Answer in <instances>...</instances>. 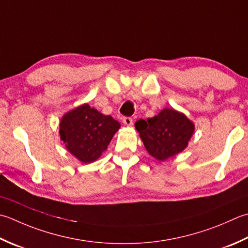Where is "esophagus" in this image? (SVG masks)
I'll return each instance as SVG.
<instances>
[{"instance_id": "34e87169", "label": "esophagus", "mask_w": 248, "mask_h": 248, "mask_svg": "<svg viewBox=\"0 0 248 248\" xmlns=\"http://www.w3.org/2000/svg\"><path fill=\"white\" fill-rule=\"evenodd\" d=\"M123 123H124L125 125H128V127H131V125L133 124V119L131 118V117H124Z\"/></svg>"}]
</instances>
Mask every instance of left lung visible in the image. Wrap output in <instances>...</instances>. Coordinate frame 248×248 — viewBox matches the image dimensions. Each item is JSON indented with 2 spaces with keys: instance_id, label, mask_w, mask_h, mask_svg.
I'll use <instances>...</instances> for the list:
<instances>
[{
  "instance_id": "8db88e82",
  "label": "left lung",
  "mask_w": 248,
  "mask_h": 248,
  "mask_svg": "<svg viewBox=\"0 0 248 248\" xmlns=\"http://www.w3.org/2000/svg\"><path fill=\"white\" fill-rule=\"evenodd\" d=\"M135 128L148 154L159 161L182 153L195 132L192 121L173 108H164L147 120H138Z\"/></svg>"
}]
</instances>
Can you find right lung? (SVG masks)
Wrapping results in <instances>:
<instances>
[{
  "mask_svg": "<svg viewBox=\"0 0 248 248\" xmlns=\"http://www.w3.org/2000/svg\"><path fill=\"white\" fill-rule=\"evenodd\" d=\"M120 124L89 104L67 111L60 121V139L66 149L82 163H91L105 152Z\"/></svg>",
  "mask_w": 248,
  "mask_h": 248,
  "instance_id": "right-lung-1",
  "label": "right lung"
}]
</instances>
